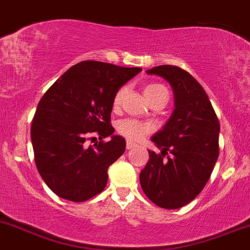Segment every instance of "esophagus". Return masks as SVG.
Wrapping results in <instances>:
<instances>
[{
  "instance_id": "esophagus-1",
  "label": "esophagus",
  "mask_w": 250,
  "mask_h": 250,
  "mask_svg": "<svg viewBox=\"0 0 250 250\" xmlns=\"http://www.w3.org/2000/svg\"><path fill=\"white\" fill-rule=\"evenodd\" d=\"M134 147H135V144H133V142L130 141H127V145H125V148H127V149H133Z\"/></svg>"
}]
</instances>
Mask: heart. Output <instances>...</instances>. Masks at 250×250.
I'll return each mask as SVG.
<instances>
[{
    "instance_id": "1",
    "label": "heart",
    "mask_w": 250,
    "mask_h": 250,
    "mask_svg": "<svg viewBox=\"0 0 250 250\" xmlns=\"http://www.w3.org/2000/svg\"><path fill=\"white\" fill-rule=\"evenodd\" d=\"M125 92H127V87H121L119 91L115 95L114 101H112V105L114 108H117L121 103H122L123 97H125ZM145 96L148 101L153 100V98L158 97V96L166 94L168 95V91L164 85L161 84H149L145 87L144 90ZM119 131L122 134L123 136H125L127 139L131 140V141H138L141 140L146 135L147 133H149L150 128L149 125H144V123L139 122L135 120H123L119 123Z\"/></svg>"
}]
</instances>
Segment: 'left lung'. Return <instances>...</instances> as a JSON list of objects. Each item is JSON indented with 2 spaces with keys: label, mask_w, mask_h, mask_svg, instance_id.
<instances>
[{
  "label": "left lung",
  "mask_w": 250,
  "mask_h": 250,
  "mask_svg": "<svg viewBox=\"0 0 250 250\" xmlns=\"http://www.w3.org/2000/svg\"><path fill=\"white\" fill-rule=\"evenodd\" d=\"M146 73L168 82L174 110L150 139L161 154L148 150L149 160L140 173V184L158 207L179 209L201 193L212 173L219 153V122L207 92L190 73L172 65Z\"/></svg>",
  "instance_id": "left-lung-1"
}]
</instances>
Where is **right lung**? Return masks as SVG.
Instances as JSON below:
<instances>
[{
    "label": "right lung",
    "instance_id": "1",
    "mask_svg": "<svg viewBox=\"0 0 250 250\" xmlns=\"http://www.w3.org/2000/svg\"><path fill=\"white\" fill-rule=\"evenodd\" d=\"M139 72L140 67L82 62L68 68L40 100L31 128L35 165L60 198L84 202L104 190L109 166L125 149V140L114 135L110 125L112 101ZM89 132L112 140L87 146Z\"/></svg>",
    "mask_w": 250,
    "mask_h": 250
}]
</instances>
